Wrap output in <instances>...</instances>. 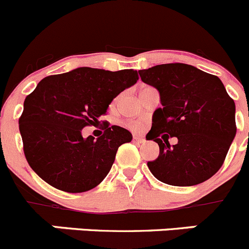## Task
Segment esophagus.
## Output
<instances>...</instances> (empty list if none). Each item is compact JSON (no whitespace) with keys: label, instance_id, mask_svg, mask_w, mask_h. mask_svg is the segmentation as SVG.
<instances>
[{"label":"esophagus","instance_id":"obj_1","mask_svg":"<svg viewBox=\"0 0 249 249\" xmlns=\"http://www.w3.org/2000/svg\"><path fill=\"white\" fill-rule=\"evenodd\" d=\"M134 141H135V142L141 143V142H143V141H145V139H143L142 136H134Z\"/></svg>","mask_w":249,"mask_h":249}]
</instances>
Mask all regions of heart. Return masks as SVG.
Listing matches in <instances>:
<instances>
[{"instance_id":"b5f03b06","label":"heart","mask_w":249,"mask_h":249,"mask_svg":"<svg viewBox=\"0 0 249 249\" xmlns=\"http://www.w3.org/2000/svg\"><path fill=\"white\" fill-rule=\"evenodd\" d=\"M130 126H131L132 129L139 130V129H141V127H142V124H141V123H131V124H130Z\"/></svg>"}]
</instances>
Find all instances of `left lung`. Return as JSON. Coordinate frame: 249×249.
<instances>
[{"label":"left lung","instance_id":"left-lung-1","mask_svg":"<svg viewBox=\"0 0 249 249\" xmlns=\"http://www.w3.org/2000/svg\"><path fill=\"white\" fill-rule=\"evenodd\" d=\"M139 73L159 90L162 104L146 135L160 146L159 157L147 162L151 173L176 187L208 180L222 166L236 136V106L224 83L187 64L157 65ZM169 137L178 142L171 146Z\"/></svg>","mask_w":249,"mask_h":249}]
</instances>
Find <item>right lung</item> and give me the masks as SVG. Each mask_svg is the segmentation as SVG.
Returning <instances> with one entry per match:
<instances>
[{"instance_id": "add662e5", "label": "right lung", "mask_w": 249, "mask_h": 249, "mask_svg": "<svg viewBox=\"0 0 249 249\" xmlns=\"http://www.w3.org/2000/svg\"><path fill=\"white\" fill-rule=\"evenodd\" d=\"M139 80L138 71L78 67L43 78L25 98L19 131L28 163L53 187L82 193L99 184L110 171L120 145L131 132L113 125L98 139L82 136L98 124L109 104Z\"/></svg>"}]
</instances>
